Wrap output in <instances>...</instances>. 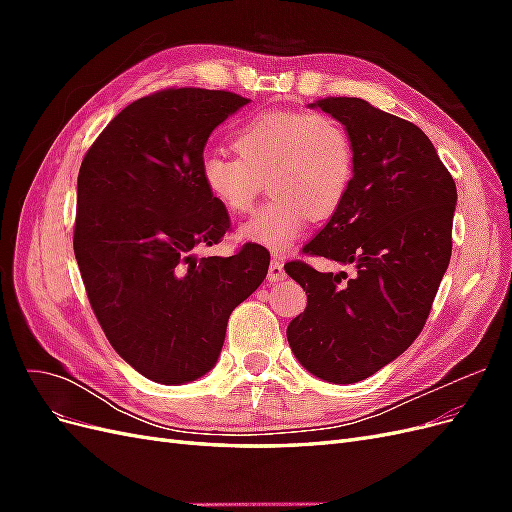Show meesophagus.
I'll return each instance as SVG.
<instances>
[{
  "mask_svg": "<svg viewBox=\"0 0 512 512\" xmlns=\"http://www.w3.org/2000/svg\"><path fill=\"white\" fill-rule=\"evenodd\" d=\"M284 277H286V271H284L282 260L273 258V260H271V265H269L267 280H269V282H280V280H284Z\"/></svg>",
  "mask_w": 512,
  "mask_h": 512,
  "instance_id": "34e87169",
  "label": "esophagus"
}]
</instances>
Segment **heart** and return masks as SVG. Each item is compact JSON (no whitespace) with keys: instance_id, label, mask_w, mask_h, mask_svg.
<instances>
[{"instance_id":"obj_1","label":"heart","mask_w":512,"mask_h":512,"mask_svg":"<svg viewBox=\"0 0 512 512\" xmlns=\"http://www.w3.org/2000/svg\"><path fill=\"white\" fill-rule=\"evenodd\" d=\"M237 158L207 156L200 179L226 213L243 215L262 185L271 198L239 228L241 239L286 252L312 218H327L348 194L354 149L346 128L322 113L269 111L232 136Z\"/></svg>"}]
</instances>
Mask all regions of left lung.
I'll return each mask as SVG.
<instances>
[{"label":"left lung","mask_w":512,"mask_h":512,"mask_svg":"<svg viewBox=\"0 0 512 512\" xmlns=\"http://www.w3.org/2000/svg\"><path fill=\"white\" fill-rule=\"evenodd\" d=\"M320 108L350 134L348 194L303 252L354 265V280L305 262L284 267L307 292L288 324V344L309 374L352 384L404 354L451 262L457 188L436 147L414 123L361 98H324Z\"/></svg>","instance_id":"1"}]
</instances>
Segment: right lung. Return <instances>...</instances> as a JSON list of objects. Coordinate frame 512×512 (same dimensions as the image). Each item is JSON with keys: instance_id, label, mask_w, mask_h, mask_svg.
Masks as SVG:
<instances>
[{"instance_id": "1", "label": "right lung", "mask_w": 512, "mask_h": 512, "mask_svg": "<svg viewBox=\"0 0 512 512\" xmlns=\"http://www.w3.org/2000/svg\"><path fill=\"white\" fill-rule=\"evenodd\" d=\"M247 98L164 89L128 104L85 153L76 183L74 256L115 352L158 384L203 378L226 324L262 284L269 252L198 258L230 228L200 179L211 132Z\"/></svg>"}]
</instances>
